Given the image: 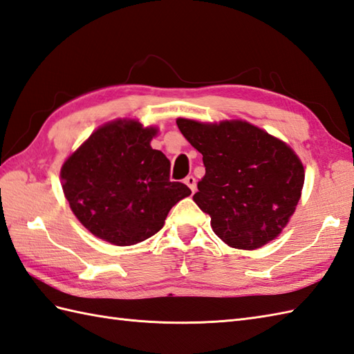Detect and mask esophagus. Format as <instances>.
I'll use <instances>...</instances> for the list:
<instances>
[{
  "label": "esophagus",
  "mask_w": 354,
  "mask_h": 354,
  "mask_svg": "<svg viewBox=\"0 0 354 354\" xmlns=\"http://www.w3.org/2000/svg\"><path fill=\"white\" fill-rule=\"evenodd\" d=\"M184 183L190 187V190L194 193L196 192V178L194 176H192V175H188L185 179H184Z\"/></svg>",
  "instance_id": "obj_1"
}]
</instances>
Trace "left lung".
I'll list each match as a JSON object with an SVG mask.
<instances>
[{"label":"left lung","instance_id":"1","mask_svg":"<svg viewBox=\"0 0 354 354\" xmlns=\"http://www.w3.org/2000/svg\"><path fill=\"white\" fill-rule=\"evenodd\" d=\"M183 136L203 155L205 176L193 201L226 244L253 250L281 234L297 207L305 170L281 140L248 122L205 125L178 119Z\"/></svg>","mask_w":354,"mask_h":354}]
</instances>
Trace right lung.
Instances as JSON below:
<instances>
[{
	"label": "right lung",
	"instance_id": "right-lung-1",
	"mask_svg": "<svg viewBox=\"0 0 354 354\" xmlns=\"http://www.w3.org/2000/svg\"><path fill=\"white\" fill-rule=\"evenodd\" d=\"M157 133L138 122H113L66 160L63 192L73 214L97 238L131 245L157 234L170 208L192 190L170 180V161L152 149Z\"/></svg>",
	"mask_w": 354,
	"mask_h": 354
}]
</instances>
